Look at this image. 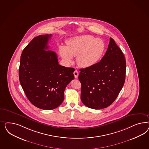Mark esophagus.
Returning <instances> with one entry per match:
<instances>
[{"instance_id":"esophagus-1","label":"esophagus","mask_w":149,"mask_h":149,"mask_svg":"<svg viewBox=\"0 0 149 149\" xmlns=\"http://www.w3.org/2000/svg\"><path fill=\"white\" fill-rule=\"evenodd\" d=\"M74 75L75 79H77L78 77V75H79V72L77 71V70H75L74 72Z\"/></svg>"}]
</instances>
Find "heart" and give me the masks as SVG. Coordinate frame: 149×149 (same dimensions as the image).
<instances>
[{"mask_svg": "<svg viewBox=\"0 0 149 149\" xmlns=\"http://www.w3.org/2000/svg\"><path fill=\"white\" fill-rule=\"evenodd\" d=\"M67 44V47L59 46L60 56L68 64L72 62L73 57L77 56V63L82 68L91 67L98 63L106 49L104 41L90 35L74 37Z\"/></svg>", "mask_w": 149, "mask_h": 149, "instance_id": "1", "label": "heart"}]
</instances>
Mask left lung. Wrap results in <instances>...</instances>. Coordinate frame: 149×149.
Returning <instances> with one entry per match:
<instances>
[{
	"mask_svg": "<svg viewBox=\"0 0 149 149\" xmlns=\"http://www.w3.org/2000/svg\"><path fill=\"white\" fill-rule=\"evenodd\" d=\"M126 63L124 54L113 38L103 57L95 65L80 69L81 99L90 108L109 107L116 99L124 85Z\"/></svg>",
	"mask_w": 149,
	"mask_h": 149,
	"instance_id": "8db88e82",
	"label": "left lung"
}]
</instances>
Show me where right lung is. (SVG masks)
<instances>
[{
  "label": "right lung",
  "instance_id": "1",
  "mask_svg": "<svg viewBox=\"0 0 149 149\" xmlns=\"http://www.w3.org/2000/svg\"><path fill=\"white\" fill-rule=\"evenodd\" d=\"M51 34L35 37L23 50L19 79L27 98L43 110L57 108L64 100V91L74 79L75 69L58 64L54 51H46Z\"/></svg>",
  "mask_w": 149,
  "mask_h": 149
}]
</instances>
